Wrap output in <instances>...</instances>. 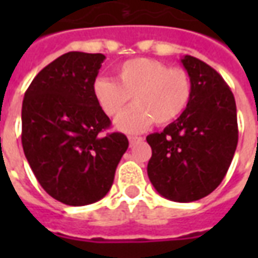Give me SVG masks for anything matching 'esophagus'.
<instances>
[{
    "label": "esophagus",
    "instance_id": "34e87169",
    "mask_svg": "<svg viewBox=\"0 0 258 258\" xmlns=\"http://www.w3.org/2000/svg\"><path fill=\"white\" fill-rule=\"evenodd\" d=\"M141 140H142L141 137H135V135H130V137H128V141H130V144H131V145H133L134 142H138V141H141Z\"/></svg>",
    "mask_w": 258,
    "mask_h": 258
}]
</instances>
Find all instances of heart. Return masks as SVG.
Masks as SVG:
<instances>
[{"label": "heart", "instance_id": "1", "mask_svg": "<svg viewBox=\"0 0 258 258\" xmlns=\"http://www.w3.org/2000/svg\"><path fill=\"white\" fill-rule=\"evenodd\" d=\"M117 81L107 77L95 80L92 91L98 105L109 117H117L131 101L133 107L118 118V130L138 133L153 121L167 125L184 113L192 96V80L182 68H170L149 58L125 60L116 69Z\"/></svg>", "mask_w": 258, "mask_h": 258}]
</instances>
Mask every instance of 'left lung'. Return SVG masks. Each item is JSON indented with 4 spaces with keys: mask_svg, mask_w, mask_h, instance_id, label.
I'll return each instance as SVG.
<instances>
[{
    "mask_svg": "<svg viewBox=\"0 0 258 258\" xmlns=\"http://www.w3.org/2000/svg\"><path fill=\"white\" fill-rule=\"evenodd\" d=\"M181 62L192 80V96L175 121L146 137L152 148L148 177L166 199L188 203L221 184L238 145V118L232 91L214 69L190 55Z\"/></svg>",
    "mask_w": 258,
    "mask_h": 258,
    "instance_id": "8db88e82",
    "label": "left lung"
}]
</instances>
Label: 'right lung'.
<instances>
[{
  "instance_id": "right-lung-1",
  "label": "right lung",
  "mask_w": 258,
  "mask_h": 258,
  "mask_svg": "<svg viewBox=\"0 0 258 258\" xmlns=\"http://www.w3.org/2000/svg\"><path fill=\"white\" fill-rule=\"evenodd\" d=\"M105 55L68 52L37 74L22 105V145L37 181L53 199L85 206L112 188L128 140L106 133L110 118L94 96Z\"/></svg>"
}]
</instances>
